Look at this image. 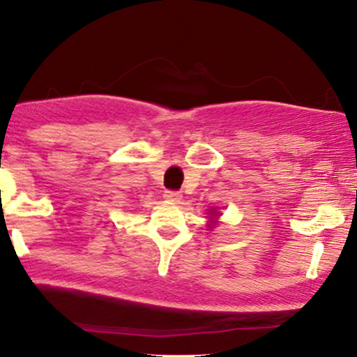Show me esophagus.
Listing matches in <instances>:
<instances>
[{"instance_id":"34e87169","label":"esophagus","mask_w":357,"mask_h":357,"mask_svg":"<svg viewBox=\"0 0 357 357\" xmlns=\"http://www.w3.org/2000/svg\"><path fill=\"white\" fill-rule=\"evenodd\" d=\"M163 197H165V200H169V202H180V200H182V194L174 190H167Z\"/></svg>"}]
</instances>
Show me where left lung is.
<instances>
[{"instance_id":"obj_1","label":"left lung","mask_w":357,"mask_h":357,"mask_svg":"<svg viewBox=\"0 0 357 357\" xmlns=\"http://www.w3.org/2000/svg\"><path fill=\"white\" fill-rule=\"evenodd\" d=\"M211 215H213V217H212L211 224H208V227H213V225H215V222H213V220H215V219H217V217H219V215H220V213H219V212H213V211H211Z\"/></svg>"}]
</instances>
